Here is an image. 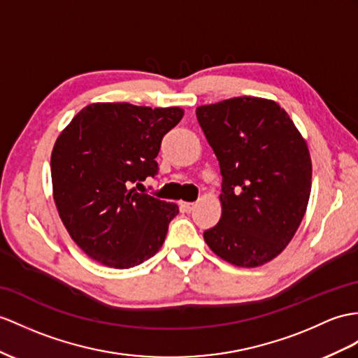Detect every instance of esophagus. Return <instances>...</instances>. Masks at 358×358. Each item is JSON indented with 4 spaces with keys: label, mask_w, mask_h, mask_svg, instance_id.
Here are the masks:
<instances>
[{
    "label": "esophagus",
    "mask_w": 358,
    "mask_h": 358,
    "mask_svg": "<svg viewBox=\"0 0 358 358\" xmlns=\"http://www.w3.org/2000/svg\"><path fill=\"white\" fill-rule=\"evenodd\" d=\"M179 206H180V209L184 213H191L193 211V208H194V203H189V202H179Z\"/></svg>",
    "instance_id": "34e87169"
}]
</instances>
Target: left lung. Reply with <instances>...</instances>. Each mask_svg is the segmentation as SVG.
<instances>
[{
    "mask_svg": "<svg viewBox=\"0 0 358 358\" xmlns=\"http://www.w3.org/2000/svg\"><path fill=\"white\" fill-rule=\"evenodd\" d=\"M223 176L222 217L203 238L237 267L276 258L307 211L311 158L307 141L280 104L234 97L196 109Z\"/></svg>",
    "mask_w": 358,
    "mask_h": 358,
    "instance_id": "8db88e82",
    "label": "left lung"
}]
</instances>
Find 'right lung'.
Here are the masks:
<instances>
[{
  "label": "right lung",
  "instance_id": "right-lung-1",
  "mask_svg": "<svg viewBox=\"0 0 358 358\" xmlns=\"http://www.w3.org/2000/svg\"><path fill=\"white\" fill-rule=\"evenodd\" d=\"M184 109L92 103L69 121L51 152L53 199L69 237L86 255L130 268L158 252L176 203L130 188L158 173L162 136Z\"/></svg>",
  "mask_w": 358,
  "mask_h": 358
}]
</instances>
